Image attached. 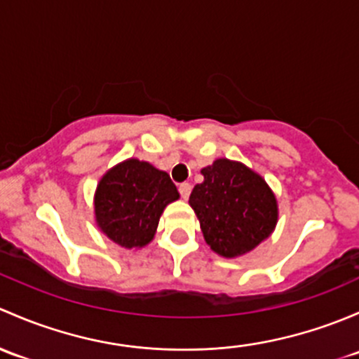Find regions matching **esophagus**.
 Segmentation results:
<instances>
[{
    "label": "esophagus",
    "mask_w": 359,
    "mask_h": 359,
    "mask_svg": "<svg viewBox=\"0 0 359 359\" xmlns=\"http://www.w3.org/2000/svg\"><path fill=\"white\" fill-rule=\"evenodd\" d=\"M178 190H180V194H181V197L184 198V201H187L188 197H190V191H191V184L190 183H181L180 187H178Z\"/></svg>",
    "instance_id": "1"
}]
</instances>
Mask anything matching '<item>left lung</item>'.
Instances as JSON below:
<instances>
[{
  "label": "left lung",
  "mask_w": 359,
  "mask_h": 359,
  "mask_svg": "<svg viewBox=\"0 0 359 359\" xmlns=\"http://www.w3.org/2000/svg\"><path fill=\"white\" fill-rule=\"evenodd\" d=\"M201 172L204 181L195 184L188 202L214 252L243 256L273 233L278 204L262 176L228 158H217Z\"/></svg>",
  "instance_id": "8db88e82"
}]
</instances>
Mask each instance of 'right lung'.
I'll use <instances>...</instances> for the list:
<instances>
[{"instance_id": "add662e5", "label": "right lung", "mask_w": 359, "mask_h": 359, "mask_svg": "<svg viewBox=\"0 0 359 359\" xmlns=\"http://www.w3.org/2000/svg\"><path fill=\"white\" fill-rule=\"evenodd\" d=\"M176 184L165 171L128 158L103 175L95 191V219L102 233L124 249L152 242L165 205L178 201Z\"/></svg>"}]
</instances>
